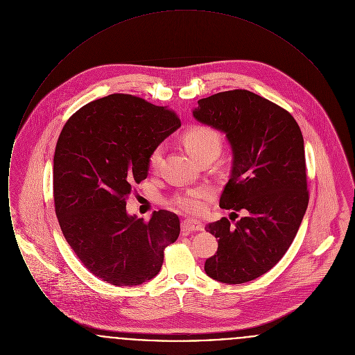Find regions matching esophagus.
<instances>
[{"mask_svg": "<svg viewBox=\"0 0 355 355\" xmlns=\"http://www.w3.org/2000/svg\"><path fill=\"white\" fill-rule=\"evenodd\" d=\"M181 230L182 233H191V232H201L203 230V223L197 220H184L181 222Z\"/></svg>", "mask_w": 355, "mask_h": 355, "instance_id": "34e87169", "label": "esophagus"}]
</instances>
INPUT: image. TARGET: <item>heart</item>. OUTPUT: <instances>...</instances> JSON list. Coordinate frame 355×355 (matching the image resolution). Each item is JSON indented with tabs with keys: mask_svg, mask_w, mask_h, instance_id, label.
I'll list each match as a JSON object with an SVG mask.
<instances>
[{
	"mask_svg": "<svg viewBox=\"0 0 355 355\" xmlns=\"http://www.w3.org/2000/svg\"><path fill=\"white\" fill-rule=\"evenodd\" d=\"M184 145L186 150L190 153L194 158H197L200 154L207 152L210 149H217L220 150V135L214 128L206 126V125H200L193 129H190L185 137H184ZM162 158V148L157 146L153 149V152L149 155V166L152 169H155ZM209 194V189L205 186H198V187H191L184 190L181 193H177L171 200H170V206L174 209L191 214V216H198L201 214L205 209L203 200Z\"/></svg>",
	"mask_w": 355,
	"mask_h": 355,
	"instance_id": "1",
	"label": "heart"
}]
</instances>
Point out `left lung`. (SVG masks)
<instances>
[{
    "mask_svg": "<svg viewBox=\"0 0 355 355\" xmlns=\"http://www.w3.org/2000/svg\"><path fill=\"white\" fill-rule=\"evenodd\" d=\"M193 114L227 137L234 159L220 207L243 214L205 227L218 238L205 271L229 285L253 281L281 261L307 209L302 132L286 109L245 89L202 98Z\"/></svg>",
    "mask_w": 355,
    "mask_h": 355,
    "instance_id": "obj_1",
    "label": "left lung"
}]
</instances>
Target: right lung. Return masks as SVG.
I'll return each mask as SVG.
<instances>
[{"mask_svg":"<svg viewBox=\"0 0 355 355\" xmlns=\"http://www.w3.org/2000/svg\"><path fill=\"white\" fill-rule=\"evenodd\" d=\"M180 126L169 107L117 93L86 103L61 130L53 159L55 216L85 268L107 284L152 279L180 236L171 211H154L149 220L126 213L153 149Z\"/></svg>","mask_w":355,"mask_h":355,"instance_id":"obj_1","label":"right lung"}]
</instances>
